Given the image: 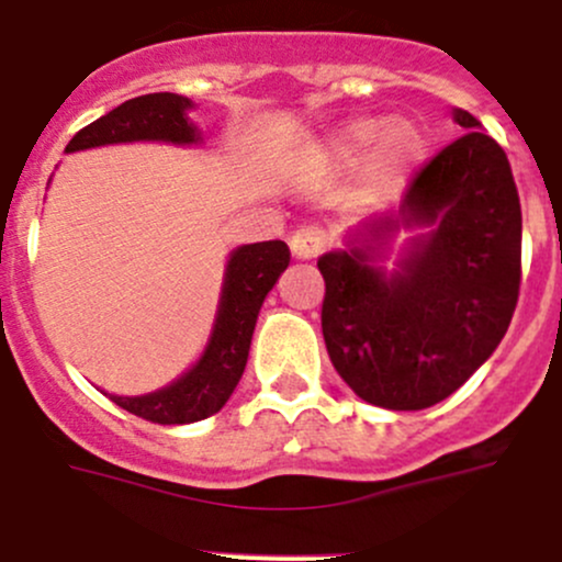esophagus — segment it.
Here are the masks:
<instances>
[{
    "label": "esophagus",
    "instance_id": "obj_1",
    "mask_svg": "<svg viewBox=\"0 0 562 562\" xmlns=\"http://www.w3.org/2000/svg\"><path fill=\"white\" fill-rule=\"evenodd\" d=\"M326 247V236L315 225H302L296 234L291 236V252L296 260H313Z\"/></svg>",
    "mask_w": 562,
    "mask_h": 562
}]
</instances>
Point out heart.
Wrapping results in <instances>:
<instances>
[{"mask_svg":"<svg viewBox=\"0 0 562 562\" xmlns=\"http://www.w3.org/2000/svg\"><path fill=\"white\" fill-rule=\"evenodd\" d=\"M432 155L427 124L413 116H391L386 122L361 116L342 124L326 146L328 166L350 168L359 162V195L370 203L394 198L411 184Z\"/></svg>","mask_w":562,"mask_h":562,"instance_id":"heart-1","label":"heart"}]
</instances>
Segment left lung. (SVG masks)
I'll use <instances>...</instances> for the list:
<instances>
[{"label":"left lung","instance_id":"obj_1","mask_svg":"<svg viewBox=\"0 0 562 562\" xmlns=\"http://www.w3.org/2000/svg\"><path fill=\"white\" fill-rule=\"evenodd\" d=\"M451 113L464 135L411 181L400 209L350 225L342 247L317 258L328 359L356 396L389 411L454 394L517 307L522 209L512 166L479 119Z\"/></svg>","mask_w":562,"mask_h":562}]
</instances>
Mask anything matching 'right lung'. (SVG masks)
<instances>
[{
	"instance_id": "1",
	"label": "right lung",
	"mask_w": 562,
	"mask_h": 562,
	"mask_svg": "<svg viewBox=\"0 0 562 562\" xmlns=\"http://www.w3.org/2000/svg\"><path fill=\"white\" fill-rule=\"evenodd\" d=\"M192 108L195 103L190 98L173 92L140 94L72 135L65 151L72 155V151L135 144V140L201 146L203 135L190 119ZM288 263H291V252L285 241H255V245L231 249L212 331L195 364L168 386L149 391V394L108 396L127 413L155 424H192L223 411L247 367L249 342H252L260 307Z\"/></svg>"
}]
</instances>
